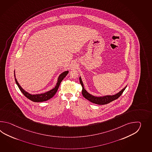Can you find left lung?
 Wrapping results in <instances>:
<instances>
[{"label": "left lung", "mask_w": 152, "mask_h": 152, "mask_svg": "<svg viewBox=\"0 0 152 152\" xmlns=\"http://www.w3.org/2000/svg\"><path fill=\"white\" fill-rule=\"evenodd\" d=\"M79 81H80V83L81 86H82V87H83V89H82L83 96L86 99L89 100L91 102H92L93 103L96 104H99V105L107 104L109 103L110 102H113V100H116L121 96V95L122 94L123 91L125 90V89L126 88V86H127V85H126L125 87L123 88L122 90L120 91L119 92L115 94L107 95V96L97 97V96H94V95L89 94L87 91L85 89L84 87V84H83V82L82 79L81 78V77H79Z\"/></svg>", "instance_id": "obj_1"}]
</instances>
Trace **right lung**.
Returning a JSON list of instances; mask_svg holds the SVG:
<instances>
[{
	"mask_svg": "<svg viewBox=\"0 0 152 152\" xmlns=\"http://www.w3.org/2000/svg\"><path fill=\"white\" fill-rule=\"evenodd\" d=\"M68 71L63 72L60 75H59V76L58 78V80L57 83L55 85V87L52 88V90H50L49 91L45 92V93L43 94H29L28 92H26V91L23 89V88L20 86V84L18 83V82L16 78V75H15V71H14V77H15V81L16 83L18 88H20V90L22 92V93L26 96L27 98H28L29 99L31 100L32 102H45L46 100H49L50 98H52L53 97L55 94L56 93L57 91L58 90V87L60 85V83H61L62 80L65 78V77L68 75Z\"/></svg>",
	"mask_w": 152,
	"mask_h": 152,
	"instance_id": "1",
	"label": "right lung"
}]
</instances>
